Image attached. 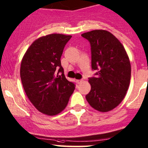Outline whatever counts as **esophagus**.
<instances>
[{
  "label": "esophagus",
  "mask_w": 148,
  "mask_h": 148,
  "mask_svg": "<svg viewBox=\"0 0 148 148\" xmlns=\"http://www.w3.org/2000/svg\"><path fill=\"white\" fill-rule=\"evenodd\" d=\"M76 82H77V83L78 84H81L82 82L83 79H77V80H76Z\"/></svg>",
  "instance_id": "esophagus-1"
}]
</instances>
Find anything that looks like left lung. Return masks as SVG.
I'll use <instances>...</instances> for the list:
<instances>
[{
	"instance_id": "obj_1",
	"label": "left lung",
	"mask_w": 148,
	"mask_h": 148,
	"mask_svg": "<svg viewBox=\"0 0 148 148\" xmlns=\"http://www.w3.org/2000/svg\"><path fill=\"white\" fill-rule=\"evenodd\" d=\"M81 36L91 44V67L98 71L97 76L88 78L91 88L86 99L95 110L109 112L123 101L129 88V57L122 43L108 31L95 29Z\"/></svg>"
}]
</instances>
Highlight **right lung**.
Segmentation results:
<instances>
[{
	"label": "right lung",
	"mask_w": 148,
	"mask_h": 148,
	"mask_svg": "<svg viewBox=\"0 0 148 148\" xmlns=\"http://www.w3.org/2000/svg\"><path fill=\"white\" fill-rule=\"evenodd\" d=\"M71 37L62 34L41 36L31 44L21 61L20 75L24 91L35 108L47 115L62 112L75 90L74 83L64 75L60 60Z\"/></svg>",
	"instance_id": "add662e5"
}]
</instances>
